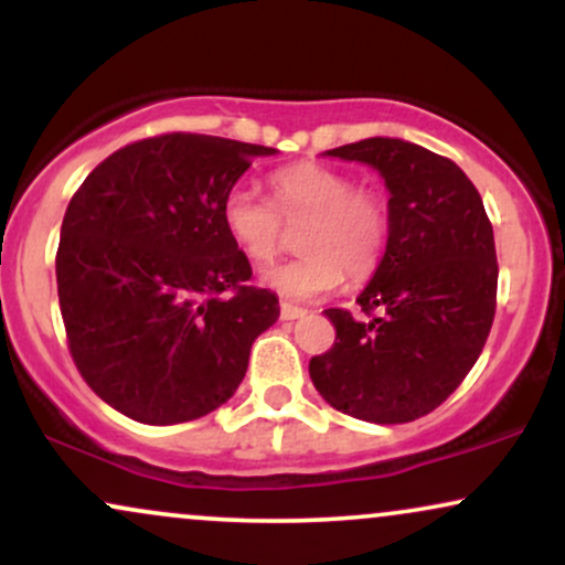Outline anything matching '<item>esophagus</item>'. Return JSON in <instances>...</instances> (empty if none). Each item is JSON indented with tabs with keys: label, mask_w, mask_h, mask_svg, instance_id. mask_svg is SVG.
<instances>
[{
	"label": "esophagus",
	"mask_w": 565,
	"mask_h": 565,
	"mask_svg": "<svg viewBox=\"0 0 565 565\" xmlns=\"http://www.w3.org/2000/svg\"><path fill=\"white\" fill-rule=\"evenodd\" d=\"M302 316H305V308H297V305H291V302H281V319L284 321L302 319Z\"/></svg>",
	"instance_id": "obj_1"
}]
</instances>
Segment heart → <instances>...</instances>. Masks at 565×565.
I'll list each match as a JSON object with an SVG mask.
<instances>
[{
	"mask_svg": "<svg viewBox=\"0 0 565 565\" xmlns=\"http://www.w3.org/2000/svg\"><path fill=\"white\" fill-rule=\"evenodd\" d=\"M270 201L233 188L220 206L228 238L249 263L265 265L297 233L295 260L265 270V284L291 300H310L337 289L342 278L366 281L385 255L391 206L377 188L355 185L348 172L319 161H300L270 178Z\"/></svg>",
	"mask_w": 565,
	"mask_h": 565,
	"instance_id": "heart-1",
	"label": "heart"
}]
</instances>
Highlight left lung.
<instances>
[{"mask_svg": "<svg viewBox=\"0 0 565 565\" xmlns=\"http://www.w3.org/2000/svg\"><path fill=\"white\" fill-rule=\"evenodd\" d=\"M327 153L385 178L391 233L355 300L369 319L323 310L337 337L310 359V380L350 417L414 423L457 391L491 332L499 276L491 220L468 174L423 146L369 138Z\"/></svg>", "mask_w": 565, "mask_h": 565, "instance_id": "left-lung-1", "label": "left lung"}]
</instances>
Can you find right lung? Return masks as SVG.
<instances>
[{
    "label": "right lung",
    "mask_w": 565,
    "mask_h": 565,
    "mask_svg": "<svg viewBox=\"0 0 565 565\" xmlns=\"http://www.w3.org/2000/svg\"><path fill=\"white\" fill-rule=\"evenodd\" d=\"M274 148L167 132L119 148L68 201L55 255L71 359L135 423L178 425L242 385L278 297L220 220L225 193Z\"/></svg>",
    "instance_id": "1"
}]
</instances>
